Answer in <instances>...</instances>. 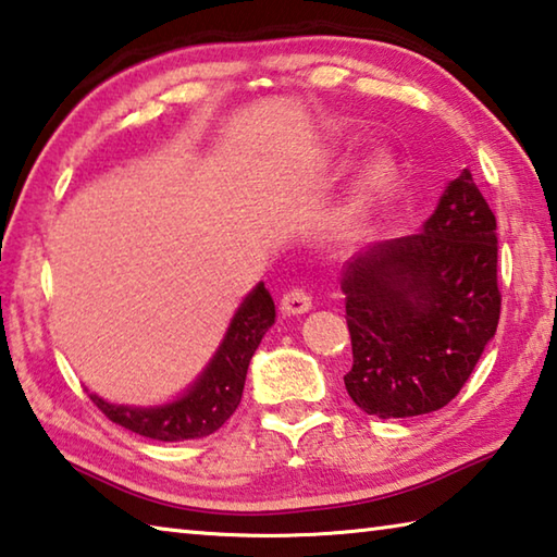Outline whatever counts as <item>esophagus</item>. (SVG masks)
<instances>
[{
  "instance_id": "34e87169",
  "label": "esophagus",
  "mask_w": 557,
  "mask_h": 557,
  "mask_svg": "<svg viewBox=\"0 0 557 557\" xmlns=\"http://www.w3.org/2000/svg\"><path fill=\"white\" fill-rule=\"evenodd\" d=\"M280 309H282V314H287V317L305 314V312H309V309H312V297H309L307 289L295 287V289H289V292H285V295H282Z\"/></svg>"
}]
</instances>
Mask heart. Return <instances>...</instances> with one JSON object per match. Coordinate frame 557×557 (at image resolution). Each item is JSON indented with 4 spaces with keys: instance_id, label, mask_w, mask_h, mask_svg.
Wrapping results in <instances>:
<instances>
[{
    "instance_id": "heart-1",
    "label": "heart",
    "mask_w": 557,
    "mask_h": 557,
    "mask_svg": "<svg viewBox=\"0 0 557 557\" xmlns=\"http://www.w3.org/2000/svg\"><path fill=\"white\" fill-rule=\"evenodd\" d=\"M398 159L388 149H375L366 157L346 196L329 215V235L334 240H351L358 233H363L375 211L393 194L395 184H398Z\"/></svg>"
}]
</instances>
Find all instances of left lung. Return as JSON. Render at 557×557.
Masks as SVG:
<instances>
[{"mask_svg": "<svg viewBox=\"0 0 557 557\" xmlns=\"http://www.w3.org/2000/svg\"><path fill=\"white\" fill-rule=\"evenodd\" d=\"M496 215L469 169L449 182L420 233L369 245L342 289L354 366L351 400L379 418L445 408L496 334Z\"/></svg>", "mask_w": 557, "mask_h": 557, "instance_id": "obj_1", "label": "left lung"}]
</instances>
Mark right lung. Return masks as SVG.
I'll return each mask as SVG.
<instances>
[{
    "label": "right lung",
    "mask_w": 557,
    "mask_h": 557,
    "mask_svg": "<svg viewBox=\"0 0 557 557\" xmlns=\"http://www.w3.org/2000/svg\"><path fill=\"white\" fill-rule=\"evenodd\" d=\"M272 324H275V301L260 282L243 299L211 363L182 398L157 408L112 405L98 395H90V400L115 425L149 440L184 442L209 437L240 405L250 358Z\"/></svg>",
    "instance_id": "right-lung-1"
}]
</instances>
